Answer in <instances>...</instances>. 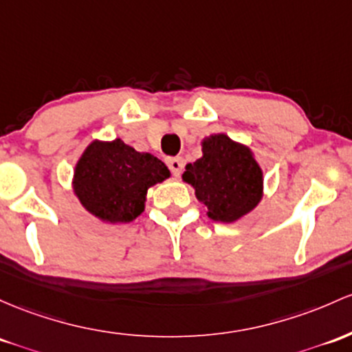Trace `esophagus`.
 Instances as JSON below:
<instances>
[{
    "label": "esophagus",
    "mask_w": 352,
    "mask_h": 352,
    "mask_svg": "<svg viewBox=\"0 0 352 352\" xmlns=\"http://www.w3.org/2000/svg\"><path fill=\"white\" fill-rule=\"evenodd\" d=\"M167 165L170 168V172L173 173L175 177H179L184 170V160L180 157H168L167 158Z\"/></svg>",
    "instance_id": "obj_1"
}]
</instances>
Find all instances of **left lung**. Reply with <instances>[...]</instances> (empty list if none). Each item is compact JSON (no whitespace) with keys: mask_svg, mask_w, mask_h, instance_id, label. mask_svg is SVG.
<instances>
[{"mask_svg":"<svg viewBox=\"0 0 352 352\" xmlns=\"http://www.w3.org/2000/svg\"><path fill=\"white\" fill-rule=\"evenodd\" d=\"M202 152L185 167L184 180L206 204L208 217L234 222L252 210L262 199V170L250 150L219 133L202 142Z\"/></svg>","mask_w":352,"mask_h":352,"instance_id":"1","label":"left lung"}]
</instances>
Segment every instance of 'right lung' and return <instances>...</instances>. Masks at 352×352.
I'll list each match as a JSON object with an SVG mask.
<instances>
[{
  "mask_svg": "<svg viewBox=\"0 0 352 352\" xmlns=\"http://www.w3.org/2000/svg\"><path fill=\"white\" fill-rule=\"evenodd\" d=\"M168 175L164 162L117 138L88 145L76 164L73 187L95 217L113 223L132 222L144 212L146 190Z\"/></svg>",
  "mask_w": 352,
  "mask_h": 352,
  "instance_id": "1",
  "label": "right lung"
}]
</instances>
